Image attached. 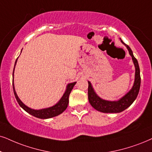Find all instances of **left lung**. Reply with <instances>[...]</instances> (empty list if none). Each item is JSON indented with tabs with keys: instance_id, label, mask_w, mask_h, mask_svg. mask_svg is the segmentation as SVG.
Listing matches in <instances>:
<instances>
[{
	"instance_id": "8db88e82",
	"label": "left lung",
	"mask_w": 152,
	"mask_h": 152,
	"mask_svg": "<svg viewBox=\"0 0 152 152\" xmlns=\"http://www.w3.org/2000/svg\"><path fill=\"white\" fill-rule=\"evenodd\" d=\"M121 43L127 48L130 55L132 57V62L135 65V80H134L133 86L131 89L128 92L126 95L123 96L121 98L118 100L109 101L106 99H102L95 93V90L93 88L91 83L88 82V100L91 106L96 110L101 111L103 113H120L124 111L128 107L133 103V102L137 98L140 88V83H141V78H140V71L139 64L137 60L134 57L132 50L128 45L124 43V42L120 38Z\"/></svg>"
}]
</instances>
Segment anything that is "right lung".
Returning <instances> with one entry per match:
<instances>
[{
  "label": "right lung",
  "mask_w": 152,
  "mask_h": 152,
  "mask_svg": "<svg viewBox=\"0 0 152 152\" xmlns=\"http://www.w3.org/2000/svg\"><path fill=\"white\" fill-rule=\"evenodd\" d=\"M21 53H22V52H21ZM17 59H16V61H15L14 69H13V73H12V88H13V91H14L15 98H16L17 102H18L19 104H20V106L29 114L36 117V118H42V119L50 118H53V117L57 116H58V115L62 114L63 111L66 110V109L67 108V106H68V104H69V97L71 92H72L73 88H74L75 84L76 83V82L70 83L67 84L66 90H65L64 93L63 94L62 97H61V99L58 101V102H57L55 105H53V106L48 107V108L41 109H31L30 108V107L26 106V105H25L20 100V99L19 98V97L17 96L16 91H15V85H14V72H15V66H16V64L17 62Z\"/></svg>",
  "instance_id": "obj_1"
}]
</instances>
